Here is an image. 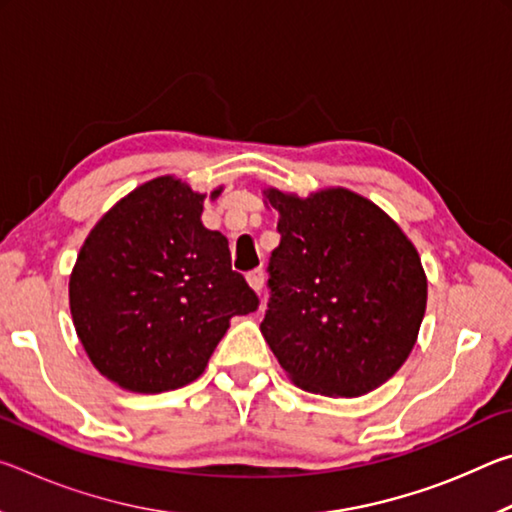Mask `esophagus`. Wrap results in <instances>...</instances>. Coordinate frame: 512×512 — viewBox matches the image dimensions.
I'll list each match as a JSON object with an SVG mask.
<instances>
[{"mask_svg": "<svg viewBox=\"0 0 512 512\" xmlns=\"http://www.w3.org/2000/svg\"><path fill=\"white\" fill-rule=\"evenodd\" d=\"M246 280H248L250 287H253V291L259 293L264 289V271H262V268H255V271H250L246 275Z\"/></svg>", "mask_w": 512, "mask_h": 512, "instance_id": "obj_1", "label": "esophagus"}]
</instances>
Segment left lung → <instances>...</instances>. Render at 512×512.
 Listing matches in <instances>:
<instances>
[{
  "label": "left lung",
  "mask_w": 512,
  "mask_h": 512,
  "mask_svg": "<svg viewBox=\"0 0 512 512\" xmlns=\"http://www.w3.org/2000/svg\"><path fill=\"white\" fill-rule=\"evenodd\" d=\"M266 198L280 212V246L266 268L264 339L305 391H375L418 339L427 307L418 250L391 216L348 189L305 201L268 189Z\"/></svg>",
  "instance_id": "left-lung-1"
}]
</instances>
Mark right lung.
Returning <instances> with one entry per match:
<instances>
[{
    "label": "right lung",
    "instance_id": "obj_1",
    "mask_svg": "<svg viewBox=\"0 0 512 512\" xmlns=\"http://www.w3.org/2000/svg\"><path fill=\"white\" fill-rule=\"evenodd\" d=\"M203 198L155 178L94 225L76 259V334L94 368L126 391H176L201 377L230 318L259 307L232 271L228 239L203 225Z\"/></svg>",
    "mask_w": 512,
    "mask_h": 512
}]
</instances>
